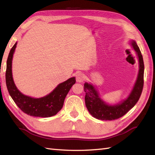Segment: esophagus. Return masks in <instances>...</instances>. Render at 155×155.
I'll return each instance as SVG.
<instances>
[{"label": "esophagus", "mask_w": 155, "mask_h": 155, "mask_svg": "<svg viewBox=\"0 0 155 155\" xmlns=\"http://www.w3.org/2000/svg\"><path fill=\"white\" fill-rule=\"evenodd\" d=\"M76 80L77 83H83L84 80V75L82 72H78L76 75Z\"/></svg>", "instance_id": "34e87169"}]
</instances>
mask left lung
Here are the masks:
<instances>
[{"label":"left lung","instance_id":"8db88e82","mask_svg":"<svg viewBox=\"0 0 155 155\" xmlns=\"http://www.w3.org/2000/svg\"><path fill=\"white\" fill-rule=\"evenodd\" d=\"M129 45L135 51L139 61V71L137 78L132 90L124 100L115 104H108L100 97L97 88L92 83L84 84L85 104L90 114L98 120H113L124 116L139 101L142 93L144 84V62L143 56L137 42L134 40L129 41Z\"/></svg>","mask_w":155,"mask_h":155}]
</instances>
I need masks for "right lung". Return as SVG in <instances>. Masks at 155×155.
<instances>
[{
	"mask_svg": "<svg viewBox=\"0 0 155 155\" xmlns=\"http://www.w3.org/2000/svg\"><path fill=\"white\" fill-rule=\"evenodd\" d=\"M16 45L17 42L11 48L6 61V84L10 95L21 110L30 116L38 117L54 116L62 108L66 96L72 85L76 83L75 77H71L63 83L58 84L51 93L45 97L34 98L22 94L16 87L12 77V58Z\"/></svg>",
	"mask_w": 155,
	"mask_h": 155,
	"instance_id": "add662e5",
	"label": "right lung"
}]
</instances>
